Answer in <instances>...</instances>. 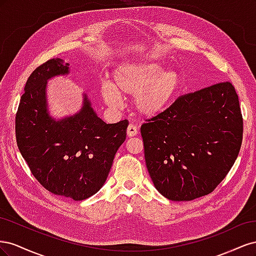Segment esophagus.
Instances as JSON below:
<instances>
[{
	"instance_id": "obj_1",
	"label": "esophagus",
	"mask_w": 256,
	"mask_h": 256,
	"mask_svg": "<svg viewBox=\"0 0 256 256\" xmlns=\"http://www.w3.org/2000/svg\"><path fill=\"white\" fill-rule=\"evenodd\" d=\"M138 134V128L134 124H129L127 128V136H134Z\"/></svg>"
}]
</instances>
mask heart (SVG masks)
<instances>
[{
  "instance_id": "b5f03b06",
  "label": "heart",
  "mask_w": 256,
  "mask_h": 256,
  "mask_svg": "<svg viewBox=\"0 0 256 256\" xmlns=\"http://www.w3.org/2000/svg\"><path fill=\"white\" fill-rule=\"evenodd\" d=\"M157 60L120 65L112 82L100 88L104 102L113 109L122 104V96H134V108L144 116H154L168 110L182 90V76L176 69H164Z\"/></svg>"
}]
</instances>
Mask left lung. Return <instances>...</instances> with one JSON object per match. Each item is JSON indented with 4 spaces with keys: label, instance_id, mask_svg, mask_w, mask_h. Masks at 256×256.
<instances>
[{
    "label": "left lung",
    "instance_id": "obj_1",
    "mask_svg": "<svg viewBox=\"0 0 256 256\" xmlns=\"http://www.w3.org/2000/svg\"><path fill=\"white\" fill-rule=\"evenodd\" d=\"M146 122L141 136L147 170L156 189L175 202L212 192L242 142V115L230 82L184 95Z\"/></svg>",
    "mask_w": 256,
    "mask_h": 256
}]
</instances>
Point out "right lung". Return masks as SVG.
I'll return each mask as SVG.
<instances>
[{
  "label": "right lung",
  "mask_w": 256,
  "mask_h": 256,
  "mask_svg": "<svg viewBox=\"0 0 256 256\" xmlns=\"http://www.w3.org/2000/svg\"><path fill=\"white\" fill-rule=\"evenodd\" d=\"M68 74V63L52 58L28 76L16 115V138L22 157L42 186L56 196L82 200L106 182L115 154L126 140L128 120L106 124L86 94L79 112L52 118L48 80Z\"/></svg>",
  "instance_id": "right-lung-1"
}]
</instances>
